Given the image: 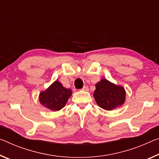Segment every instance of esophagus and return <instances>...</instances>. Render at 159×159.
Masks as SVG:
<instances>
[{
	"instance_id": "34e87169",
	"label": "esophagus",
	"mask_w": 159,
	"mask_h": 159,
	"mask_svg": "<svg viewBox=\"0 0 159 159\" xmlns=\"http://www.w3.org/2000/svg\"><path fill=\"white\" fill-rule=\"evenodd\" d=\"M82 90H84V91H89V87H88V86H84L82 89Z\"/></svg>"
}]
</instances>
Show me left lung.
<instances>
[{
  "instance_id": "8db88e82",
  "label": "left lung",
  "mask_w": 159,
  "mask_h": 159,
  "mask_svg": "<svg viewBox=\"0 0 159 159\" xmlns=\"http://www.w3.org/2000/svg\"><path fill=\"white\" fill-rule=\"evenodd\" d=\"M93 97L98 106L105 110H112L124 104L126 92L121 85L102 79L95 85Z\"/></svg>"
}]
</instances>
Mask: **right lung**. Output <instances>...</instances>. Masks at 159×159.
Masks as SVG:
<instances>
[{
	"instance_id": "add662e5",
	"label": "right lung",
	"mask_w": 159,
	"mask_h": 159,
	"mask_svg": "<svg viewBox=\"0 0 159 159\" xmlns=\"http://www.w3.org/2000/svg\"><path fill=\"white\" fill-rule=\"evenodd\" d=\"M71 95V90L66 89L59 80H56L39 93V100L44 107L53 111H59L65 106Z\"/></svg>"
}]
</instances>
